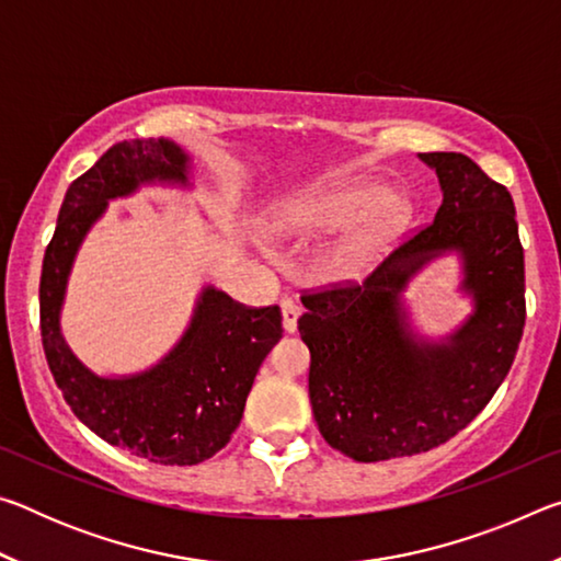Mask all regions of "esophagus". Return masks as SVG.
Wrapping results in <instances>:
<instances>
[{
    "label": "esophagus",
    "mask_w": 561,
    "mask_h": 561,
    "mask_svg": "<svg viewBox=\"0 0 561 561\" xmlns=\"http://www.w3.org/2000/svg\"><path fill=\"white\" fill-rule=\"evenodd\" d=\"M279 307H282V327H284V331H287V334H294V331H297V321L301 317V307L291 297H284L279 301Z\"/></svg>",
    "instance_id": "34e87169"
}]
</instances>
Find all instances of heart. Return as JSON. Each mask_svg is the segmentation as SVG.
<instances>
[{
    "label": "heart",
    "mask_w": 561,
    "mask_h": 561,
    "mask_svg": "<svg viewBox=\"0 0 561 561\" xmlns=\"http://www.w3.org/2000/svg\"><path fill=\"white\" fill-rule=\"evenodd\" d=\"M413 220L403 193L378 180L351 178L287 197L272 215V232L287 240H317L341 230L319 254V274L348 284L374 272Z\"/></svg>",
    "instance_id": "1"
}]
</instances>
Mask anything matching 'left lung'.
Segmentation results:
<instances>
[{
	"label": "left lung",
	"instance_id": "8db88e82",
	"mask_svg": "<svg viewBox=\"0 0 561 561\" xmlns=\"http://www.w3.org/2000/svg\"><path fill=\"white\" fill-rule=\"evenodd\" d=\"M435 170V220L364 284L301 297L309 401L331 448L358 462L438 448L490 403L525 329V252L505 185L462 153H417ZM458 253L473 311L431 340L410 321L402 291L431 261Z\"/></svg>",
	"mask_w": 561,
	"mask_h": 561
}]
</instances>
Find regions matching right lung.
Listing matches in <instances>:
<instances>
[{"mask_svg": "<svg viewBox=\"0 0 561 561\" xmlns=\"http://www.w3.org/2000/svg\"><path fill=\"white\" fill-rule=\"evenodd\" d=\"M193 158L168 138L121 140L66 190L39 284L42 344L73 415L111 445L158 465H197L230 443L262 360L282 339L279 307L247 309L203 287L178 344L146 371L99 376L61 334L79 247L111 201L144 185L193 187Z\"/></svg>", "mask_w": 561, "mask_h": 561, "instance_id": "add662e5", "label": "right lung"}]
</instances>
